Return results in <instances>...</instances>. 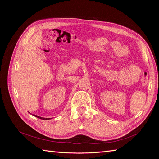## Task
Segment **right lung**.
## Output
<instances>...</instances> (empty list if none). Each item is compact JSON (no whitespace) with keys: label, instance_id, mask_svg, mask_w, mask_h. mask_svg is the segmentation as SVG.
Listing matches in <instances>:
<instances>
[{"label":"right lung","instance_id":"right-lung-1","mask_svg":"<svg viewBox=\"0 0 159 159\" xmlns=\"http://www.w3.org/2000/svg\"><path fill=\"white\" fill-rule=\"evenodd\" d=\"M34 116H35V117H38V118H39V119H44V120H48V119H50V118L41 117H39V116H38V115H34Z\"/></svg>","mask_w":159,"mask_h":159}]
</instances>
